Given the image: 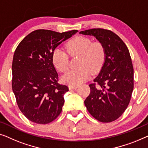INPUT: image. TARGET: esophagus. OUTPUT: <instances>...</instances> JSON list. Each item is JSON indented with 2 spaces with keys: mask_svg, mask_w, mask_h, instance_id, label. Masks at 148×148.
<instances>
[{
  "mask_svg": "<svg viewBox=\"0 0 148 148\" xmlns=\"http://www.w3.org/2000/svg\"><path fill=\"white\" fill-rule=\"evenodd\" d=\"M68 88H69L70 90H76V89L78 88V86H72V85H70V86H68Z\"/></svg>",
  "mask_w": 148,
  "mask_h": 148,
  "instance_id": "esophagus-1",
  "label": "esophagus"
}]
</instances>
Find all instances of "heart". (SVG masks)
Here are the masks:
<instances>
[{"label": "heart", "mask_w": 148, "mask_h": 148, "mask_svg": "<svg viewBox=\"0 0 148 148\" xmlns=\"http://www.w3.org/2000/svg\"><path fill=\"white\" fill-rule=\"evenodd\" d=\"M70 55H79L78 68L70 70L61 77L66 84L76 86L84 82L91 74L101 69L105 60V49L99 41L92 42L88 37L76 36L66 44ZM53 64L60 72H64L68 66V56L64 50L56 48L51 55Z\"/></svg>", "instance_id": "heart-1"}]
</instances>
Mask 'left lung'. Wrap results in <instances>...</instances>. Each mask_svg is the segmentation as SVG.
<instances>
[{"mask_svg": "<svg viewBox=\"0 0 148 148\" xmlns=\"http://www.w3.org/2000/svg\"><path fill=\"white\" fill-rule=\"evenodd\" d=\"M79 33L95 37L103 45L105 60L101 71L89 85L90 93L84 101L93 117L109 123L119 117L130 103L134 90V68L127 47L122 39L104 29H91Z\"/></svg>", "mask_w": 148, "mask_h": 148, "instance_id": "8db88e82", "label": "left lung"}]
</instances>
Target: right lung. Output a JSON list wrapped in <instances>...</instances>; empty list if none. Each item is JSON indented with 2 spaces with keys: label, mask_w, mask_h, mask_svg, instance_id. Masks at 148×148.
Returning a JSON list of instances; mask_svg holds the SVG:
<instances>
[{
  "label": "right lung",
  "mask_w": 148,
  "mask_h": 148,
  "mask_svg": "<svg viewBox=\"0 0 148 148\" xmlns=\"http://www.w3.org/2000/svg\"><path fill=\"white\" fill-rule=\"evenodd\" d=\"M77 32L36 30L16 47L12 64V91L21 111L31 121L47 124L61 113L68 88L58 83L51 55L58 45Z\"/></svg>",
  "instance_id": "obj_1"
}]
</instances>
